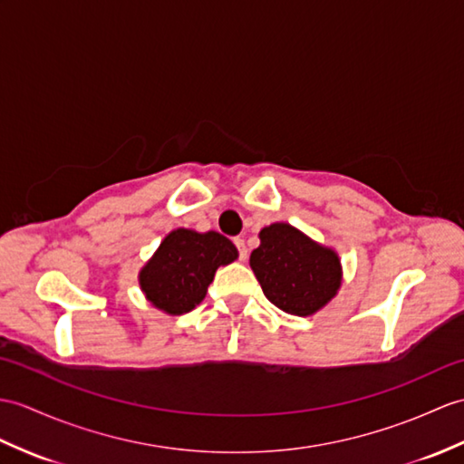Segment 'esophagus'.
Masks as SVG:
<instances>
[{
	"label": "esophagus",
	"instance_id": "esophagus-1",
	"mask_svg": "<svg viewBox=\"0 0 464 464\" xmlns=\"http://www.w3.org/2000/svg\"><path fill=\"white\" fill-rule=\"evenodd\" d=\"M233 243H235V246H237V251H239V258H241V261H245V258H246L245 241L241 239V237H237V239H233Z\"/></svg>",
	"mask_w": 464,
	"mask_h": 464
}]
</instances>
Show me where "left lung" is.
<instances>
[{"mask_svg": "<svg viewBox=\"0 0 464 464\" xmlns=\"http://www.w3.org/2000/svg\"><path fill=\"white\" fill-rule=\"evenodd\" d=\"M251 268L265 296L283 312L310 316L336 296L342 285L338 255L288 223H273L258 233Z\"/></svg>", "mask_w": 464, "mask_h": 464, "instance_id": "1", "label": "left lung"}]
</instances>
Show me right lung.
I'll list each match as a JSON object with an SVG mask.
<instances>
[{"label":"right lung","instance_id":"right-lung-1","mask_svg":"<svg viewBox=\"0 0 464 464\" xmlns=\"http://www.w3.org/2000/svg\"><path fill=\"white\" fill-rule=\"evenodd\" d=\"M235 245L221 233L171 231L140 271L146 298L166 314L179 316L206 298L215 271L237 258Z\"/></svg>","mask_w":464,"mask_h":464}]
</instances>
